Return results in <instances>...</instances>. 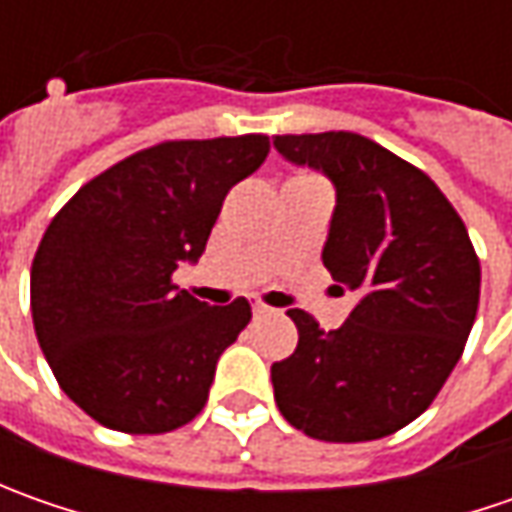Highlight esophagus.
I'll list each match as a JSON object with an SVG mask.
<instances>
[{
    "label": "esophagus",
    "instance_id": "34e87169",
    "mask_svg": "<svg viewBox=\"0 0 512 512\" xmlns=\"http://www.w3.org/2000/svg\"><path fill=\"white\" fill-rule=\"evenodd\" d=\"M267 313H273V307L262 305V302H253V316H267Z\"/></svg>",
    "mask_w": 512,
    "mask_h": 512
}]
</instances>
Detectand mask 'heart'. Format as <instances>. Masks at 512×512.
Wrapping results in <instances>:
<instances>
[{"label": "heart", "instance_id": "1", "mask_svg": "<svg viewBox=\"0 0 512 512\" xmlns=\"http://www.w3.org/2000/svg\"><path fill=\"white\" fill-rule=\"evenodd\" d=\"M296 179H313V176H296Z\"/></svg>", "mask_w": 512, "mask_h": 512}]
</instances>
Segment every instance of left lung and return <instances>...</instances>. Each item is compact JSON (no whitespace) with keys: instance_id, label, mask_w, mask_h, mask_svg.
<instances>
[{"instance_id":"1","label":"left lung","mask_w":512,"mask_h":512,"mask_svg":"<svg viewBox=\"0 0 512 512\" xmlns=\"http://www.w3.org/2000/svg\"><path fill=\"white\" fill-rule=\"evenodd\" d=\"M299 168L322 170L336 207L322 262L359 293L339 330L287 310L299 344L270 367L287 422L322 442H373L419 419L462 359L482 270L436 182L350 130L273 136Z\"/></svg>"}]
</instances>
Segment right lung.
<instances>
[{
    "label": "right lung",
    "instance_id": "1",
    "mask_svg": "<svg viewBox=\"0 0 512 512\" xmlns=\"http://www.w3.org/2000/svg\"><path fill=\"white\" fill-rule=\"evenodd\" d=\"M262 133L162 142L62 207L30 267V310L59 387L122 433H168L207 402L216 362L250 322L170 282L199 262L227 190L267 159Z\"/></svg>",
    "mask_w": 512,
    "mask_h": 512
}]
</instances>
